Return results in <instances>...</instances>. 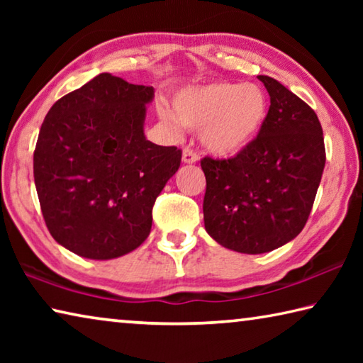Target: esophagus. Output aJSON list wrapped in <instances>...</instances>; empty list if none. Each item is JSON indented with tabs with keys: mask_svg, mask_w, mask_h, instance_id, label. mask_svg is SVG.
Returning <instances> with one entry per match:
<instances>
[{
	"mask_svg": "<svg viewBox=\"0 0 363 363\" xmlns=\"http://www.w3.org/2000/svg\"><path fill=\"white\" fill-rule=\"evenodd\" d=\"M196 160H199V155H196V152L195 150H192V149H184V152H182V162L184 163H195Z\"/></svg>",
	"mask_w": 363,
	"mask_h": 363,
	"instance_id": "esophagus-1",
	"label": "esophagus"
}]
</instances>
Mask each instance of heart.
Here are the masks:
<instances>
[{
    "instance_id": "heart-1",
    "label": "heart",
    "mask_w": 363,
    "mask_h": 363,
    "mask_svg": "<svg viewBox=\"0 0 363 363\" xmlns=\"http://www.w3.org/2000/svg\"><path fill=\"white\" fill-rule=\"evenodd\" d=\"M269 101L253 83L214 82L190 86L174 101L176 118L167 108L162 116L192 131H201V143L216 155H233L245 149L267 118Z\"/></svg>"
}]
</instances>
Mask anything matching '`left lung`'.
<instances>
[{"instance_id":"8db88e82","label":"left lung","mask_w":363,"mask_h":363,"mask_svg":"<svg viewBox=\"0 0 363 363\" xmlns=\"http://www.w3.org/2000/svg\"><path fill=\"white\" fill-rule=\"evenodd\" d=\"M270 96L257 136L232 158L201 160L205 229L223 247L267 253L304 229L325 168L320 121L277 79L259 75Z\"/></svg>"}]
</instances>
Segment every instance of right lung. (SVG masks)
I'll return each instance as SVG.
<instances>
[{
	"mask_svg": "<svg viewBox=\"0 0 363 363\" xmlns=\"http://www.w3.org/2000/svg\"><path fill=\"white\" fill-rule=\"evenodd\" d=\"M152 86L101 73L49 110L36 140L33 176L54 240L78 256L113 259L152 229V208L182 150L144 136Z\"/></svg>",
	"mask_w": 363,
	"mask_h": 363,
	"instance_id": "right-lung-1",
	"label": "right lung"
}]
</instances>
